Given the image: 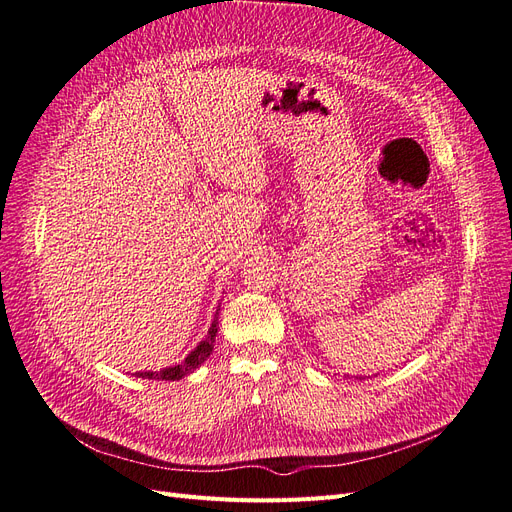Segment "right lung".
Returning a JSON list of instances; mask_svg holds the SVG:
<instances>
[{"label": "right lung", "instance_id": "1", "mask_svg": "<svg viewBox=\"0 0 512 512\" xmlns=\"http://www.w3.org/2000/svg\"><path fill=\"white\" fill-rule=\"evenodd\" d=\"M215 333H218V314H215V318L211 322L209 335L194 348V352L188 354V359H185L183 363L173 365V367H166V369H160V371H138L136 378H149V380H181V378H185L188 374H192V371L200 363L207 361V356L213 352Z\"/></svg>", "mask_w": 512, "mask_h": 512}]
</instances>
